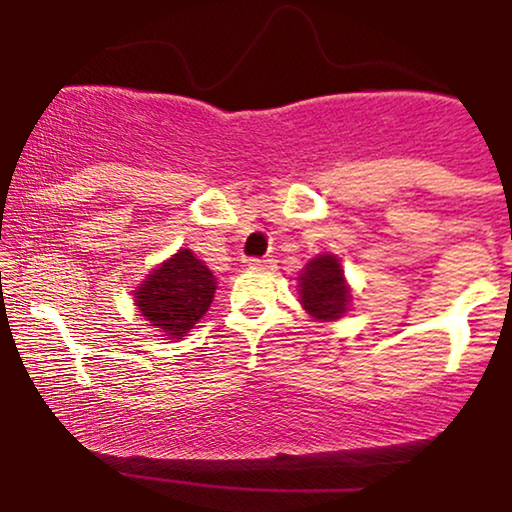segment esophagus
Here are the masks:
<instances>
[{"label":"esophagus","instance_id":"esophagus-1","mask_svg":"<svg viewBox=\"0 0 512 512\" xmlns=\"http://www.w3.org/2000/svg\"><path fill=\"white\" fill-rule=\"evenodd\" d=\"M248 267L250 269H260V272H272L274 269V260H267V257H252V260H248Z\"/></svg>","mask_w":512,"mask_h":512}]
</instances>
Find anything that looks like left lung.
Returning a JSON list of instances; mask_svg holds the SVG:
<instances>
[{"label":"left lung","mask_w":512,"mask_h":512,"mask_svg":"<svg viewBox=\"0 0 512 512\" xmlns=\"http://www.w3.org/2000/svg\"><path fill=\"white\" fill-rule=\"evenodd\" d=\"M351 286L342 262L332 252H322L298 274V301L315 322H334L351 310Z\"/></svg>","instance_id":"1"}]
</instances>
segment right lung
I'll list each match as a JSON object with an SVG mask.
<instances>
[{
  "mask_svg": "<svg viewBox=\"0 0 512 512\" xmlns=\"http://www.w3.org/2000/svg\"><path fill=\"white\" fill-rule=\"evenodd\" d=\"M216 293V276L195 252L180 248L156 264L132 291L134 305L158 337L182 339L202 320Z\"/></svg>",
  "mask_w": 512,
  "mask_h": 512,
  "instance_id": "obj_1",
  "label": "right lung"
}]
</instances>
